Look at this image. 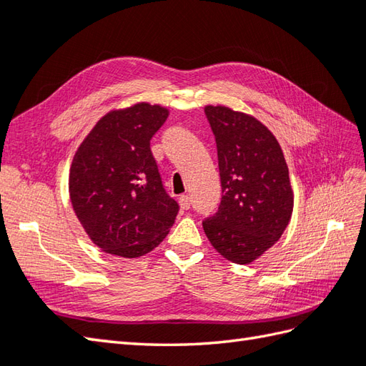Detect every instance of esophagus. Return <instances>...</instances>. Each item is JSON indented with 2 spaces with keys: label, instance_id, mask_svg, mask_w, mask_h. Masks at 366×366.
Instances as JSON below:
<instances>
[{
  "label": "esophagus",
  "instance_id": "esophagus-1",
  "mask_svg": "<svg viewBox=\"0 0 366 366\" xmlns=\"http://www.w3.org/2000/svg\"><path fill=\"white\" fill-rule=\"evenodd\" d=\"M179 206L182 210H189L190 206H192V199L189 194H182V197H179Z\"/></svg>",
  "mask_w": 366,
  "mask_h": 366
}]
</instances>
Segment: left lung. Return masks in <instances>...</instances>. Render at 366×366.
Wrapping results in <instances>:
<instances>
[{
  "instance_id": "8db88e82",
  "label": "left lung",
  "mask_w": 366,
  "mask_h": 366,
  "mask_svg": "<svg viewBox=\"0 0 366 366\" xmlns=\"http://www.w3.org/2000/svg\"><path fill=\"white\" fill-rule=\"evenodd\" d=\"M218 151L223 198L202 222L212 246L234 263L259 259L284 234L293 190L284 152L268 127L226 106L204 107Z\"/></svg>"
}]
</instances>
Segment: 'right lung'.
Here are the masks:
<instances>
[{"instance_id": "1", "label": "right lung", "mask_w": 366, "mask_h": 366, "mask_svg": "<svg viewBox=\"0 0 366 366\" xmlns=\"http://www.w3.org/2000/svg\"><path fill=\"white\" fill-rule=\"evenodd\" d=\"M168 114L149 103L110 110L74 152L71 206L90 240L107 254L144 256L174 224L179 206L167 194L149 148Z\"/></svg>"}]
</instances>
